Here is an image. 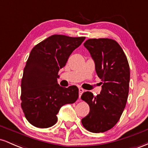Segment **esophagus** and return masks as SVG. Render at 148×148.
I'll return each mask as SVG.
<instances>
[{"label":"esophagus","mask_w":148,"mask_h":148,"mask_svg":"<svg viewBox=\"0 0 148 148\" xmlns=\"http://www.w3.org/2000/svg\"><path fill=\"white\" fill-rule=\"evenodd\" d=\"M79 97H81V95H82L83 93L84 92L85 90L83 89V88H79Z\"/></svg>","instance_id":"esophagus-1"}]
</instances>
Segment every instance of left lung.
Returning a JSON list of instances; mask_svg holds the SVG:
<instances>
[{"instance_id":"obj_1","label":"left lung","mask_w":148,"mask_h":148,"mask_svg":"<svg viewBox=\"0 0 148 148\" xmlns=\"http://www.w3.org/2000/svg\"><path fill=\"white\" fill-rule=\"evenodd\" d=\"M95 64L101 80V90L96 97L85 92L81 99L88 103L90 112L81 120L83 126L92 133L111 130L116 125L126 106L130 71L123 49L114 40L89 39L84 44Z\"/></svg>"}]
</instances>
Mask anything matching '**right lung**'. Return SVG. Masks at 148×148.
<instances>
[{"mask_svg":"<svg viewBox=\"0 0 148 148\" xmlns=\"http://www.w3.org/2000/svg\"><path fill=\"white\" fill-rule=\"evenodd\" d=\"M85 39L53 35L30 51L21 79V105L32 125L38 128L52 127L56 123L61 107L77 100L79 88L61 87L57 82L58 74Z\"/></svg>","mask_w":148,"mask_h":148,"instance_id":"1","label":"right lung"}]
</instances>
